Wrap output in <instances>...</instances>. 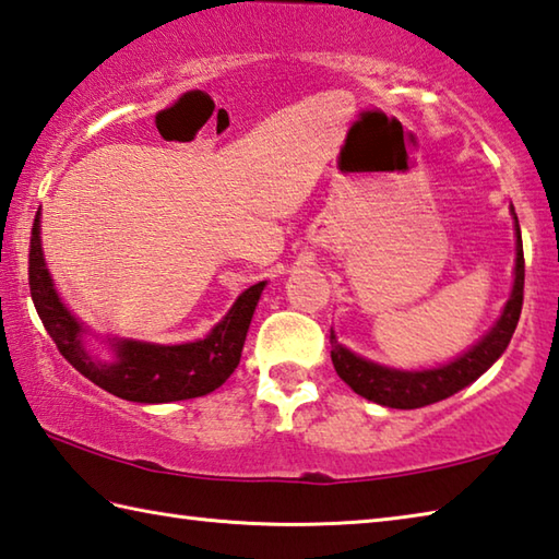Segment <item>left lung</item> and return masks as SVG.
Returning a JSON list of instances; mask_svg holds the SVG:
<instances>
[{
    "instance_id": "obj_1",
    "label": "left lung",
    "mask_w": 559,
    "mask_h": 559,
    "mask_svg": "<svg viewBox=\"0 0 559 559\" xmlns=\"http://www.w3.org/2000/svg\"><path fill=\"white\" fill-rule=\"evenodd\" d=\"M513 212V207H511ZM515 278L511 298L506 302L501 318L496 320L493 328L484 334V337L474 344L469 352H464L462 357L444 364L438 369H423V371H401L391 367H381L357 354L342 347L330 332L332 344V364L334 371L340 373V379L349 385L354 393H359L361 399L373 401L385 408H401L413 411L423 408V405L438 403L450 399L456 391H462L464 385L476 381L481 373L491 367V364L501 357L509 347V342L515 332V324L521 318L523 308V281H525V261H523V239L519 217H515Z\"/></svg>"
}]
</instances>
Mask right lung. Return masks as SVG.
I'll return each mask as SVG.
<instances>
[{
  "mask_svg": "<svg viewBox=\"0 0 559 559\" xmlns=\"http://www.w3.org/2000/svg\"><path fill=\"white\" fill-rule=\"evenodd\" d=\"M38 212L28 245V288L40 322H44L58 352L93 381L117 399L134 403H170L207 395L219 389L241 359L247 330L266 281L247 288L231 310L222 318L205 340L186 344H151L136 340H111L115 361L90 354L80 324L63 306L53 288L40 251Z\"/></svg>",
  "mask_w": 559,
  "mask_h": 559,
  "instance_id": "add662e5",
  "label": "right lung"
}]
</instances>
